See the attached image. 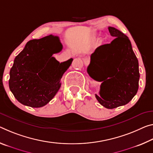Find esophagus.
I'll list each match as a JSON object with an SVG mask.
<instances>
[{"mask_svg":"<svg viewBox=\"0 0 153 153\" xmlns=\"http://www.w3.org/2000/svg\"><path fill=\"white\" fill-rule=\"evenodd\" d=\"M84 65H86V66H88V65L90 63V59H84Z\"/></svg>","mask_w":153,"mask_h":153,"instance_id":"obj_1","label":"esophagus"}]
</instances>
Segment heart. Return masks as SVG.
Listing matches in <instances>:
<instances>
[{"mask_svg":"<svg viewBox=\"0 0 153 153\" xmlns=\"http://www.w3.org/2000/svg\"><path fill=\"white\" fill-rule=\"evenodd\" d=\"M98 37V33L97 32H93L90 37V41L91 42H94L97 40V39Z\"/></svg>","mask_w":153,"mask_h":153,"instance_id":"heart-1","label":"heart"}]
</instances>
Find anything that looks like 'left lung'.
<instances>
[{
  "instance_id": "obj_1",
  "label": "left lung",
  "mask_w": 153,
  "mask_h": 153,
  "mask_svg": "<svg viewBox=\"0 0 153 153\" xmlns=\"http://www.w3.org/2000/svg\"><path fill=\"white\" fill-rule=\"evenodd\" d=\"M115 37L109 44L98 47L91 54L87 72L94 80L102 82L96 99L101 105L113 109L128 103L139 87V64L127 35L109 26Z\"/></svg>"
}]
</instances>
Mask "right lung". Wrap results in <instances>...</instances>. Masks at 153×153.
Wrapping results in <instances>:
<instances>
[{
    "label": "right lung",
    "mask_w": 153,
    "mask_h": 153,
    "mask_svg": "<svg viewBox=\"0 0 153 153\" xmlns=\"http://www.w3.org/2000/svg\"><path fill=\"white\" fill-rule=\"evenodd\" d=\"M62 49L59 37L52 35L26 43L15 58L9 73V88L19 102L41 108L54 98L61 86L60 79L73 61L70 59L60 63L52 56Z\"/></svg>",
    "instance_id": "obj_1"
}]
</instances>
